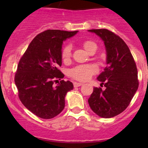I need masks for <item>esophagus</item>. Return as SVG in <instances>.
I'll list each match as a JSON object with an SVG mask.
<instances>
[{
    "instance_id": "esophagus-1",
    "label": "esophagus",
    "mask_w": 148,
    "mask_h": 148,
    "mask_svg": "<svg viewBox=\"0 0 148 148\" xmlns=\"http://www.w3.org/2000/svg\"><path fill=\"white\" fill-rule=\"evenodd\" d=\"M83 84L82 83H79V82H74L73 83V86L75 87H80V86H82Z\"/></svg>"
}]
</instances>
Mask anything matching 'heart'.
Masks as SVG:
<instances>
[{"label":"heart","mask_w":148,"mask_h":148,"mask_svg":"<svg viewBox=\"0 0 148 148\" xmlns=\"http://www.w3.org/2000/svg\"><path fill=\"white\" fill-rule=\"evenodd\" d=\"M83 47L88 52L90 48L96 46L92 40H85L84 41ZM71 57V45L66 44L61 49V58L64 61H66ZM98 72L97 66L94 64H80L74 66L69 71L70 77L78 81L85 82L89 80L91 76L95 75Z\"/></svg>","instance_id":"heart-1"}]
</instances>
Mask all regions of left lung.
Segmentation results:
<instances>
[{
	"instance_id": "obj_1",
	"label": "left lung",
	"mask_w": 148,
	"mask_h": 148,
	"mask_svg": "<svg viewBox=\"0 0 148 148\" xmlns=\"http://www.w3.org/2000/svg\"><path fill=\"white\" fill-rule=\"evenodd\" d=\"M89 31L104 40L108 64L97 78L104 84L106 89L94 87L88 99L89 105L100 117L112 118L127 108L136 92L138 87L136 64L129 47L119 35L106 29Z\"/></svg>"
}]
</instances>
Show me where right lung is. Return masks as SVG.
<instances>
[{
	"mask_svg": "<svg viewBox=\"0 0 148 148\" xmlns=\"http://www.w3.org/2000/svg\"><path fill=\"white\" fill-rule=\"evenodd\" d=\"M47 29L37 35L18 64L15 83L22 104L35 116L49 119L58 116L65 106L66 92L73 89L71 82L61 80L63 41L77 33Z\"/></svg>",
	"mask_w": 148,
	"mask_h": 148,
	"instance_id": "1",
	"label": "right lung"
}]
</instances>
